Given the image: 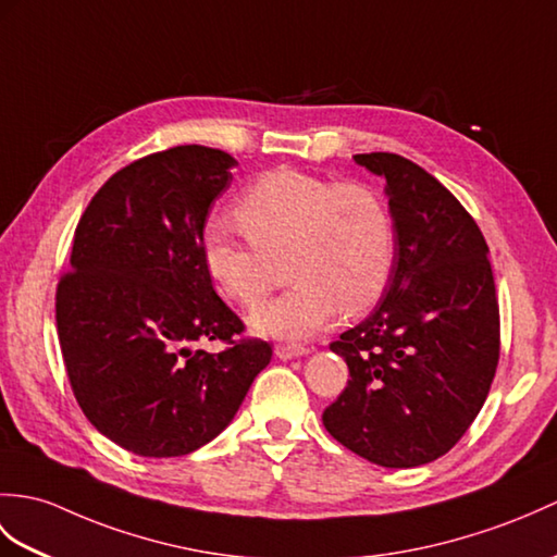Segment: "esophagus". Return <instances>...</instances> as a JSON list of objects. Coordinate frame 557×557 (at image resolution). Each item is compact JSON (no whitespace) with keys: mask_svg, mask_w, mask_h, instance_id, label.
I'll list each match as a JSON object with an SVG mask.
<instances>
[{"mask_svg":"<svg viewBox=\"0 0 557 557\" xmlns=\"http://www.w3.org/2000/svg\"><path fill=\"white\" fill-rule=\"evenodd\" d=\"M275 354H277V358H282V360H289V358L306 356L308 348L301 346V344H277V346H275Z\"/></svg>","mask_w":557,"mask_h":557,"instance_id":"obj_1","label":"esophagus"}]
</instances>
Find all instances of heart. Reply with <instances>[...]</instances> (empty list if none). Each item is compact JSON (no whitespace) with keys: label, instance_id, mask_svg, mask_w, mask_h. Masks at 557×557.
<instances>
[{"label":"heart","instance_id":"heart-1","mask_svg":"<svg viewBox=\"0 0 557 557\" xmlns=\"http://www.w3.org/2000/svg\"><path fill=\"white\" fill-rule=\"evenodd\" d=\"M237 223L203 232V265L230 301L261 304L287 256L292 289L253 310L251 325L301 339L344 308L363 313L380 301L396 256L392 213L377 191L332 183L294 168L265 173L237 201Z\"/></svg>","mask_w":557,"mask_h":557}]
</instances>
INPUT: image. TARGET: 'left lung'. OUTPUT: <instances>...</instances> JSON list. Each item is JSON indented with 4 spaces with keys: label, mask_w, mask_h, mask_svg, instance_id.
<instances>
[{
    "label": "left lung",
    "mask_w": 557,
    "mask_h": 557,
    "mask_svg": "<svg viewBox=\"0 0 557 557\" xmlns=\"http://www.w3.org/2000/svg\"><path fill=\"white\" fill-rule=\"evenodd\" d=\"M354 159L386 180L396 256L377 308L330 344L351 380L322 424L374 465L418 468L458 444L494 382V273L482 230L434 175L398 153Z\"/></svg>",
    "instance_id": "8db88e82"
}]
</instances>
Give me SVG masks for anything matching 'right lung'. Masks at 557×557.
<instances>
[{"mask_svg": "<svg viewBox=\"0 0 557 557\" xmlns=\"http://www.w3.org/2000/svg\"><path fill=\"white\" fill-rule=\"evenodd\" d=\"M235 165L201 145L149 153L111 175L75 227L57 287L63 363L85 418L137 456L209 444L273 356L237 339L242 320L203 265L206 215ZM215 338L228 344L220 355L190 348Z\"/></svg>", "mask_w": 557, "mask_h": 557, "instance_id": "obj_1", "label": "right lung"}]
</instances>
